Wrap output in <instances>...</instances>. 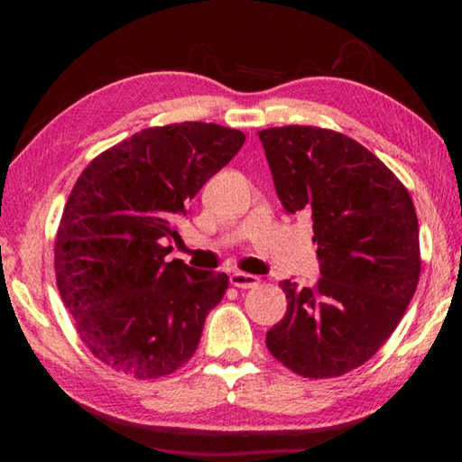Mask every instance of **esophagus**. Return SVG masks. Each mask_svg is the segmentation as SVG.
Segmentation results:
<instances>
[{"label":"esophagus","mask_w":462,"mask_h":462,"mask_svg":"<svg viewBox=\"0 0 462 462\" xmlns=\"http://www.w3.org/2000/svg\"><path fill=\"white\" fill-rule=\"evenodd\" d=\"M230 283L234 287H238V289H253V287L259 285V277L250 275V273L236 271V273H232V275H230Z\"/></svg>","instance_id":"1"}]
</instances>
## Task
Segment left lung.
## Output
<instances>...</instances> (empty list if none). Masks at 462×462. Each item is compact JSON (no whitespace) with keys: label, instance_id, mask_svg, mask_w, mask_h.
I'll return each instance as SVG.
<instances>
[{"label":"left lung","instance_id":"obj_1","mask_svg":"<svg viewBox=\"0 0 462 462\" xmlns=\"http://www.w3.org/2000/svg\"><path fill=\"white\" fill-rule=\"evenodd\" d=\"M259 138L283 208L314 217L322 275L314 287L279 283L287 311L267 348L300 377H340L374 356L416 293V208L393 171L346 134L293 124Z\"/></svg>","mask_w":462,"mask_h":462}]
</instances>
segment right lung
I'll return each instance as SVG.
<instances>
[{"mask_svg": "<svg viewBox=\"0 0 462 462\" xmlns=\"http://www.w3.org/2000/svg\"><path fill=\"white\" fill-rule=\"evenodd\" d=\"M246 136L181 122L97 154L73 185L54 238L62 303L91 355L134 379L175 373L198 350L228 275L167 261L173 222Z\"/></svg>", "mask_w": 462, "mask_h": 462, "instance_id": "obj_1", "label": "right lung"}]
</instances>
